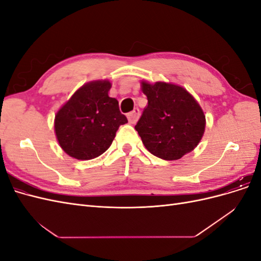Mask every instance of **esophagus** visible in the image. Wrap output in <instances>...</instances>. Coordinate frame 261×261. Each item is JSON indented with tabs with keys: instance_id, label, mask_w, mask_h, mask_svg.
<instances>
[{
	"instance_id": "1",
	"label": "esophagus",
	"mask_w": 261,
	"mask_h": 261,
	"mask_svg": "<svg viewBox=\"0 0 261 261\" xmlns=\"http://www.w3.org/2000/svg\"><path fill=\"white\" fill-rule=\"evenodd\" d=\"M139 116H140V111H139V109H137V108L134 109L132 112H129V113L127 114L128 121H129V123H132V124H135V123L138 121Z\"/></svg>"
}]
</instances>
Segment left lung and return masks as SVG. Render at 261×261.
<instances>
[{
  "mask_svg": "<svg viewBox=\"0 0 261 261\" xmlns=\"http://www.w3.org/2000/svg\"><path fill=\"white\" fill-rule=\"evenodd\" d=\"M148 106L135 129L149 152L163 160H178L200 141L204 116L200 106L183 87L141 83Z\"/></svg>",
  "mask_w": 261,
  "mask_h": 261,
  "instance_id": "1",
  "label": "left lung"
}]
</instances>
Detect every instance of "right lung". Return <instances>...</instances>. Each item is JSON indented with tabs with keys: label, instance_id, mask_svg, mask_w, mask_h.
Here are the masks:
<instances>
[{
	"label": "right lung",
	"instance_id": "right-lung-1",
	"mask_svg": "<svg viewBox=\"0 0 261 261\" xmlns=\"http://www.w3.org/2000/svg\"><path fill=\"white\" fill-rule=\"evenodd\" d=\"M111 83L91 82L81 87L55 115L54 128L64 151L78 160H90L107 151L127 118L118 101L109 97Z\"/></svg>",
	"mask_w": 261,
	"mask_h": 261
}]
</instances>
